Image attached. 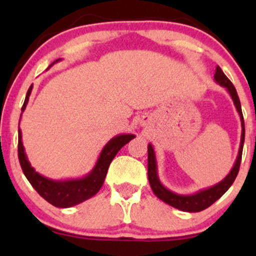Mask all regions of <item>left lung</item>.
Here are the masks:
<instances>
[{
	"label": "left lung",
	"instance_id": "1",
	"mask_svg": "<svg viewBox=\"0 0 256 256\" xmlns=\"http://www.w3.org/2000/svg\"><path fill=\"white\" fill-rule=\"evenodd\" d=\"M214 79H216V83H219L222 86H225L230 92L232 100H234V104L236 106L237 110H238L240 122H242V138H240V152L238 156H237L236 164H234V168L231 170V172L228 173V176L224 180L220 182L219 184L214 185V186L210 188V189L201 190V192L195 194V195L190 196H183V195H177V194L170 192L166 188L162 186V184L158 182V173H156V160H155V154L152 146H148V179L149 184H150L152 192L158 196V198L162 200L164 202H166L167 204L172 206V207L178 208V210H183V212H201V210H206L210 206H212L216 200L222 198L224 194L228 192V188L231 186L232 183L236 179L237 174H238L240 166V160H242V152H243V143H244V120H243V114H242V108H240V102L237 95V91L234 89V84L231 83V80L224 74V72L222 71V68L218 66L216 70V74H214Z\"/></svg>",
	"mask_w": 256,
	"mask_h": 256
}]
</instances>
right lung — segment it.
Listing matches in <instances>:
<instances>
[{
  "label": "right lung",
  "mask_w": 256,
  "mask_h": 256,
  "mask_svg": "<svg viewBox=\"0 0 256 256\" xmlns=\"http://www.w3.org/2000/svg\"><path fill=\"white\" fill-rule=\"evenodd\" d=\"M58 61V60H56ZM55 61V62H56ZM54 64V62H52ZM50 64V66H52ZM32 90V85L28 88V94H26L25 102L22 104V112L25 110L28 104V96H30ZM134 134H122V136L114 137L107 143L102 150L100 158L96 164L95 168L91 171L90 174L83 179H77V180H67V182H55L48 178H44L32 168L30 162L26 158L24 146L22 142V131L19 130L18 134V158H19L20 166H22V172L25 177L30 182L34 189L40 194L42 198L48 201L49 204L58 208H67L76 206L85 200L92 198L95 194L98 192L104 184L106 174H107L108 167H110L112 160L116 155L120 149L128 143Z\"/></svg>",
  "instance_id": "right-lung-1"
}]
</instances>
